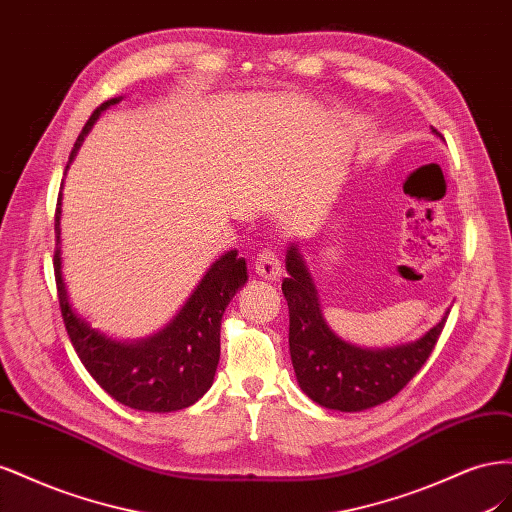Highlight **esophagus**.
Segmentation results:
<instances>
[{
    "label": "esophagus",
    "instance_id": "obj_1",
    "mask_svg": "<svg viewBox=\"0 0 512 512\" xmlns=\"http://www.w3.org/2000/svg\"><path fill=\"white\" fill-rule=\"evenodd\" d=\"M256 275L267 282H280L282 280V262L275 256V252L265 250L256 256Z\"/></svg>",
    "mask_w": 512,
    "mask_h": 512
}]
</instances>
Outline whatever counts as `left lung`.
Returning a JSON list of instances; mask_svg holds the SVG:
<instances>
[{
    "instance_id": "obj_1",
    "label": "left lung",
    "mask_w": 512,
    "mask_h": 512,
    "mask_svg": "<svg viewBox=\"0 0 512 512\" xmlns=\"http://www.w3.org/2000/svg\"><path fill=\"white\" fill-rule=\"evenodd\" d=\"M286 271L282 292L290 314L292 367L301 391L322 408L361 412L389 401L425 365L444 329L448 312L416 342L393 348L350 344L324 320L314 277L297 243L286 250Z\"/></svg>"
}]
</instances>
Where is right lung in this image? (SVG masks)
Listing matches in <instances>:
<instances>
[{"mask_svg": "<svg viewBox=\"0 0 512 512\" xmlns=\"http://www.w3.org/2000/svg\"><path fill=\"white\" fill-rule=\"evenodd\" d=\"M117 102H121V96L106 100L91 113L83 132L76 138L70 162L98 117ZM59 222L61 194L55 213V280L59 307L70 342L91 378L119 404L141 412H175L196 404L213 384L220 361L222 316L230 299L247 282L245 260L237 256V250L226 252L207 269L188 301L164 329L145 339L121 342L91 327L72 307L64 273H61Z\"/></svg>", "mask_w": 512, "mask_h": 512, "instance_id": "add662e5", "label": "right lung"}]
</instances>
